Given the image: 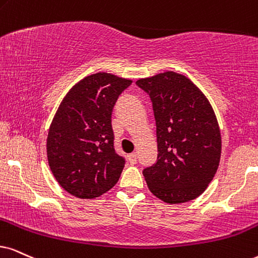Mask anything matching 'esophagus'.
<instances>
[{
  "label": "esophagus",
  "instance_id": "obj_1",
  "mask_svg": "<svg viewBox=\"0 0 258 258\" xmlns=\"http://www.w3.org/2000/svg\"><path fill=\"white\" fill-rule=\"evenodd\" d=\"M137 153H131V155H128V161L131 164H136L137 163Z\"/></svg>",
  "mask_w": 258,
  "mask_h": 258
}]
</instances>
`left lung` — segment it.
I'll return each instance as SVG.
<instances>
[{"label":"left lung","mask_w":258,"mask_h":258,"mask_svg":"<svg viewBox=\"0 0 258 258\" xmlns=\"http://www.w3.org/2000/svg\"><path fill=\"white\" fill-rule=\"evenodd\" d=\"M152 102L157 161L143 170L150 191L168 204L198 198L219 167L221 137L216 114L202 91L174 71L136 82Z\"/></svg>","instance_id":"1"}]
</instances>
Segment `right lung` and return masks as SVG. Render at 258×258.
<instances>
[{"label": "right lung", "instance_id": "add662e5", "mask_svg": "<svg viewBox=\"0 0 258 258\" xmlns=\"http://www.w3.org/2000/svg\"><path fill=\"white\" fill-rule=\"evenodd\" d=\"M132 84L115 75H90L71 88L47 136L52 174L68 193L80 199L105 194L119 181L125 158L114 149L112 112Z\"/></svg>", "mask_w": 258, "mask_h": 258}]
</instances>
